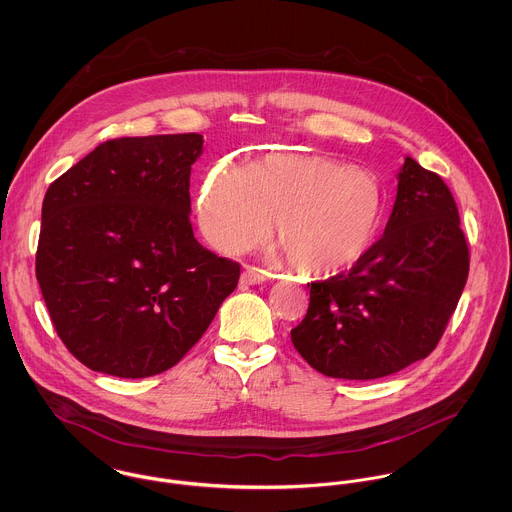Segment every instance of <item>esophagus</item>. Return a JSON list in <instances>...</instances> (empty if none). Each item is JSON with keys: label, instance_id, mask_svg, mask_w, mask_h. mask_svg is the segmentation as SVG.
<instances>
[{"label": "esophagus", "instance_id": "esophagus-1", "mask_svg": "<svg viewBox=\"0 0 512 512\" xmlns=\"http://www.w3.org/2000/svg\"><path fill=\"white\" fill-rule=\"evenodd\" d=\"M266 280H268V272L260 270L256 266H246L242 276H240V284L242 286H256V284H262Z\"/></svg>", "mask_w": 512, "mask_h": 512}]
</instances>
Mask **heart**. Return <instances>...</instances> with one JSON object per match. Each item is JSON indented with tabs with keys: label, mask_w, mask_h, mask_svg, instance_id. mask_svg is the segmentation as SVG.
<instances>
[{
	"label": "heart",
	"mask_w": 512,
	"mask_h": 512,
	"mask_svg": "<svg viewBox=\"0 0 512 512\" xmlns=\"http://www.w3.org/2000/svg\"><path fill=\"white\" fill-rule=\"evenodd\" d=\"M384 211L380 181L325 155H268L244 169L215 167L201 191L199 222L224 252L278 242L293 268L309 276L339 274L372 246Z\"/></svg>",
	"instance_id": "obj_1"
}]
</instances>
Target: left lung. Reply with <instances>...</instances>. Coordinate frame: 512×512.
<instances>
[{
  "instance_id": "obj_1",
  "label": "left lung",
  "mask_w": 512,
  "mask_h": 512,
  "mask_svg": "<svg viewBox=\"0 0 512 512\" xmlns=\"http://www.w3.org/2000/svg\"><path fill=\"white\" fill-rule=\"evenodd\" d=\"M469 274V248L451 191L406 157L384 234L349 272L311 282L292 329L297 353L325 376L372 380L426 359Z\"/></svg>"
}]
</instances>
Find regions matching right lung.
<instances>
[{
	"label": "right lung",
	"instance_id": "obj_1",
	"mask_svg": "<svg viewBox=\"0 0 512 512\" xmlns=\"http://www.w3.org/2000/svg\"><path fill=\"white\" fill-rule=\"evenodd\" d=\"M201 134L118 138L43 199L37 282L74 357L120 378L177 365L234 292L240 266L203 248L189 220Z\"/></svg>",
	"mask_w": 512,
	"mask_h": 512
}]
</instances>
